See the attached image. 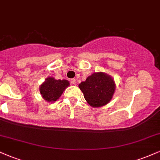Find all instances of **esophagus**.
I'll return each instance as SVG.
<instances>
[{
  "instance_id": "34e87169",
  "label": "esophagus",
  "mask_w": 160,
  "mask_h": 160,
  "mask_svg": "<svg viewBox=\"0 0 160 160\" xmlns=\"http://www.w3.org/2000/svg\"><path fill=\"white\" fill-rule=\"evenodd\" d=\"M70 82H71V84H76V80L74 78H72L70 80Z\"/></svg>"
}]
</instances>
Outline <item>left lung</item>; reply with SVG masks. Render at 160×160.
I'll use <instances>...</instances> for the list:
<instances>
[{
  "label": "left lung",
  "mask_w": 160,
  "mask_h": 160,
  "mask_svg": "<svg viewBox=\"0 0 160 160\" xmlns=\"http://www.w3.org/2000/svg\"><path fill=\"white\" fill-rule=\"evenodd\" d=\"M79 88L88 104L93 108H98L111 101L115 91V83L108 74L98 72L88 77L86 81L79 84Z\"/></svg>",
  "instance_id": "8db88e82"
}]
</instances>
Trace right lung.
Listing matches in <instances>:
<instances>
[{
	"mask_svg": "<svg viewBox=\"0 0 160 160\" xmlns=\"http://www.w3.org/2000/svg\"><path fill=\"white\" fill-rule=\"evenodd\" d=\"M69 84L66 80H55L53 78H48L40 86V94L47 102H56Z\"/></svg>",
	"mask_w": 160,
	"mask_h": 160,
	"instance_id": "obj_1",
	"label": "right lung"
}]
</instances>
